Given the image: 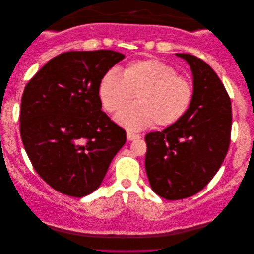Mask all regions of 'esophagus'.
<instances>
[{
	"mask_svg": "<svg viewBox=\"0 0 254 254\" xmlns=\"http://www.w3.org/2000/svg\"><path fill=\"white\" fill-rule=\"evenodd\" d=\"M140 137H141L140 135H137V134H133V133H130V131H128V133H127V140H128V141L137 140V138H140Z\"/></svg>",
	"mask_w": 254,
	"mask_h": 254,
	"instance_id": "34e87169",
	"label": "esophagus"
}]
</instances>
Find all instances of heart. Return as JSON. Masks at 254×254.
Instances as JSON below:
<instances>
[{
    "mask_svg": "<svg viewBox=\"0 0 254 254\" xmlns=\"http://www.w3.org/2000/svg\"><path fill=\"white\" fill-rule=\"evenodd\" d=\"M194 90L189 79L157 59L128 64L121 75L110 69L100 78L98 96L104 110L119 111L135 97L136 103L117 114V121L130 130H141L156 123L166 127L178 123L189 111Z\"/></svg>",
    "mask_w": 254,
    "mask_h": 254,
    "instance_id": "1",
    "label": "heart"
}]
</instances>
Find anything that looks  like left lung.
Wrapping results in <instances>:
<instances>
[{
    "label": "left lung",
    "instance_id": "1",
    "mask_svg": "<svg viewBox=\"0 0 254 254\" xmlns=\"http://www.w3.org/2000/svg\"><path fill=\"white\" fill-rule=\"evenodd\" d=\"M190 64L193 100L178 123L145 135V171L150 186L166 200L200 192L227 156L231 135V102L210 65L190 54L177 53Z\"/></svg>",
    "mask_w": 254,
    "mask_h": 254
}]
</instances>
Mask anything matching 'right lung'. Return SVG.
Returning a JSON list of instances; mask_svg holds the SVG:
<instances>
[{
	"label": "right lung",
	"mask_w": 254,
	"mask_h": 254,
	"mask_svg": "<svg viewBox=\"0 0 254 254\" xmlns=\"http://www.w3.org/2000/svg\"><path fill=\"white\" fill-rule=\"evenodd\" d=\"M110 50L51 59L24 89L20 136L33 168L55 190L82 197L102 184L126 131L102 111V76L123 60Z\"/></svg>",
	"instance_id": "obj_1"
}]
</instances>
